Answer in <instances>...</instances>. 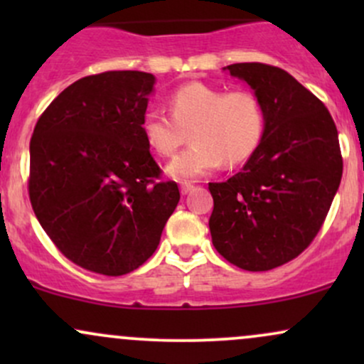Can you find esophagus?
<instances>
[{
	"mask_svg": "<svg viewBox=\"0 0 364 364\" xmlns=\"http://www.w3.org/2000/svg\"><path fill=\"white\" fill-rule=\"evenodd\" d=\"M191 190H195V185H191V183H183V185H181V193L183 195L190 193Z\"/></svg>",
	"mask_w": 364,
	"mask_h": 364,
	"instance_id": "34e87169",
	"label": "esophagus"
}]
</instances>
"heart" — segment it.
Masks as SVG:
<instances>
[{"instance_id": "1", "label": "heart", "mask_w": 364, "mask_h": 364, "mask_svg": "<svg viewBox=\"0 0 364 364\" xmlns=\"http://www.w3.org/2000/svg\"><path fill=\"white\" fill-rule=\"evenodd\" d=\"M169 111H145L141 133L162 157H173L190 133L193 144L168 168L178 179L202 176L223 162L235 166L248 161L265 133V109L252 90L228 92L207 83H186L171 94Z\"/></svg>"}]
</instances>
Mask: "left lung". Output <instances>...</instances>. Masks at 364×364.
Masks as SVG:
<instances>
[{
  "label": "left lung",
  "instance_id": "8db88e82",
  "mask_svg": "<svg viewBox=\"0 0 364 364\" xmlns=\"http://www.w3.org/2000/svg\"><path fill=\"white\" fill-rule=\"evenodd\" d=\"M260 97L265 133L243 169L208 183L212 243L250 272L281 267L318 235L341 185L339 133L325 104L277 66H225Z\"/></svg>",
  "mask_w": 364,
  "mask_h": 364
}]
</instances>
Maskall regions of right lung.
<instances>
[{
	"label": "right lung",
	"mask_w": 364,
	"mask_h": 364,
	"mask_svg": "<svg viewBox=\"0 0 364 364\" xmlns=\"http://www.w3.org/2000/svg\"><path fill=\"white\" fill-rule=\"evenodd\" d=\"M156 77L104 72L66 87L37 119L28 196L46 235L68 260L124 275L156 252L179 202L141 133Z\"/></svg>",
	"instance_id": "1"
}]
</instances>
